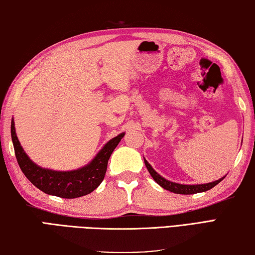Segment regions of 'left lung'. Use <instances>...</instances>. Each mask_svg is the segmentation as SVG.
<instances>
[{
  "label": "left lung",
  "mask_w": 255,
  "mask_h": 255,
  "mask_svg": "<svg viewBox=\"0 0 255 255\" xmlns=\"http://www.w3.org/2000/svg\"><path fill=\"white\" fill-rule=\"evenodd\" d=\"M144 163H145L146 169L148 172H150L153 180H154L158 185L162 186L163 189L173 192V193H176V194H195V193H200V192H205L208 190H211L217 184H219L220 182L225 177L223 176L217 181L210 182V183H205V184H193V185L180 184V183H175V182H171L169 180L164 179L163 176H161L156 171H154V169H153L150 163H148L145 158H144Z\"/></svg>",
  "instance_id": "8db88e82"
}]
</instances>
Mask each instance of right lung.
<instances>
[{
	"mask_svg": "<svg viewBox=\"0 0 255 255\" xmlns=\"http://www.w3.org/2000/svg\"><path fill=\"white\" fill-rule=\"evenodd\" d=\"M126 133L119 134L102 147L89 164L73 171H54L36 165L24 152L16 136L14 120L11 122V136L18 165L33 185L46 194L63 199L80 198L93 192L102 183L108 162L114 148Z\"/></svg>",
	"mask_w": 255,
	"mask_h": 255,
	"instance_id": "add662e5",
	"label": "right lung"
}]
</instances>
